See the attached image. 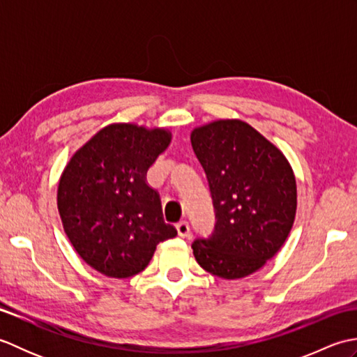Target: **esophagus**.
Instances as JSON below:
<instances>
[{"label": "esophagus", "instance_id": "1", "mask_svg": "<svg viewBox=\"0 0 357 357\" xmlns=\"http://www.w3.org/2000/svg\"><path fill=\"white\" fill-rule=\"evenodd\" d=\"M176 230L181 238H187L190 234V227H188L187 221H181L176 224Z\"/></svg>", "mask_w": 357, "mask_h": 357}]
</instances>
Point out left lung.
Listing matches in <instances>:
<instances>
[{
	"label": "left lung",
	"instance_id": "1",
	"mask_svg": "<svg viewBox=\"0 0 357 357\" xmlns=\"http://www.w3.org/2000/svg\"><path fill=\"white\" fill-rule=\"evenodd\" d=\"M207 174L216 224L193 242L210 275L241 279L275 256L291 231L298 188L290 162L275 144L241 119H215L190 133Z\"/></svg>",
	"mask_w": 357,
	"mask_h": 357
}]
</instances>
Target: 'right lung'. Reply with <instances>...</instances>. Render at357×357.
I'll return each instance as SVG.
<instances>
[{
	"label": "right lung",
	"mask_w": 357,
	"mask_h": 357,
	"mask_svg": "<svg viewBox=\"0 0 357 357\" xmlns=\"http://www.w3.org/2000/svg\"><path fill=\"white\" fill-rule=\"evenodd\" d=\"M172 142L165 127H102L75 151L58 183L56 204L75 252L101 275L124 279L147 267L156 245L178 234L162 216L147 170Z\"/></svg>",
	"instance_id": "add662e5"
}]
</instances>
